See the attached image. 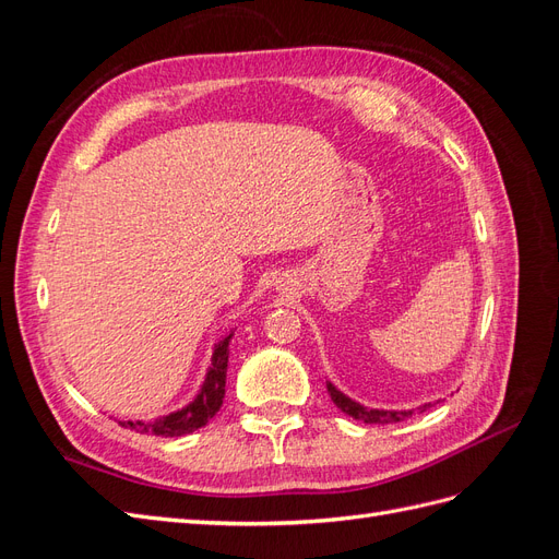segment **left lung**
Wrapping results in <instances>:
<instances>
[{
    "mask_svg": "<svg viewBox=\"0 0 559 559\" xmlns=\"http://www.w3.org/2000/svg\"><path fill=\"white\" fill-rule=\"evenodd\" d=\"M326 386H329L331 401L337 405V408H341L345 415H349V417H354V419L366 421V425H392V421H401V419L411 417V415L415 413V411H378V408H364L361 403L352 401V399L345 396L343 392H337V389H335L331 382H326ZM429 405H431V403L419 405L417 411L425 413V411L429 408Z\"/></svg>",
    "mask_w": 559,
    "mask_h": 559,
    "instance_id": "8db88e82",
    "label": "left lung"
}]
</instances>
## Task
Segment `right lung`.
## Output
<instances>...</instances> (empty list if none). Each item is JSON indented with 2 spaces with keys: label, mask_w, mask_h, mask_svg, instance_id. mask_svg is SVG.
Masks as SVG:
<instances>
[{
  "label": "right lung",
  "mask_w": 559,
  "mask_h": 559,
  "mask_svg": "<svg viewBox=\"0 0 559 559\" xmlns=\"http://www.w3.org/2000/svg\"><path fill=\"white\" fill-rule=\"evenodd\" d=\"M233 331L228 335H224L222 341L214 345V354H212V364L205 376V382H202L198 396L186 405V408L170 413L158 419H128L121 421L126 429H132L138 433H154V436H165V438H177V436H186L193 433L198 429H202L207 421L218 413L226 396V370H228V345H230Z\"/></svg>",
  "instance_id": "right-lung-1"
}]
</instances>
